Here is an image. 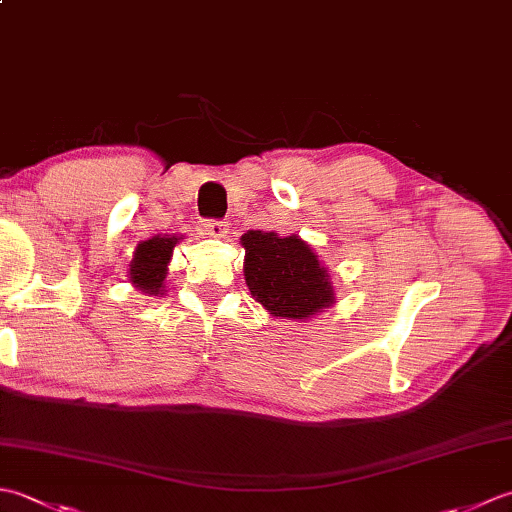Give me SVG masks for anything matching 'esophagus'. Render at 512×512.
<instances>
[{"mask_svg": "<svg viewBox=\"0 0 512 512\" xmlns=\"http://www.w3.org/2000/svg\"><path fill=\"white\" fill-rule=\"evenodd\" d=\"M204 231H206V235L222 239V237L228 235V224L220 222V220H209V222L204 224Z\"/></svg>", "mask_w": 512, "mask_h": 512, "instance_id": "obj_1", "label": "esophagus"}]
</instances>
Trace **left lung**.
Wrapping results in <instances>:
<instances>
[{
    "label": "left lung",
    "instance_id": "8db88e82",
    "mask_svg": "<svg viewBox=\"0 0 512 512\" xmlns=\"http://www.w3.org/2000/svg\"><path fill=\"white\" fill-rule=\"evenodd\" d=\"M239 244L246 250V286L268 314L306 321L336 303L330 270L299 235L248 231Z\"/></svg>",
    "mask_w": 512,
    "mask_h": 512
}]
</instances>
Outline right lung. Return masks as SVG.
Wrapping results in <instances>:
<instances>
[{
  "instance_id": "right-lung-1",
  "label": "right lung",
  "mask_w": 512,
  "mask_h": 512,
  "mask_svg": "<svg viewBox=\"0 0 512 512\" xmlns=\"http://www.w3.org/2000/svg\"><path fill=\"white\" fill-rule=\"evenodd\" d=\"M184 239L182 235H154L140 242L134 250L132 264H129V281L147 297L165 295V284L169 275V262L173 248Z\"/></svg>"
}]
</instances>
